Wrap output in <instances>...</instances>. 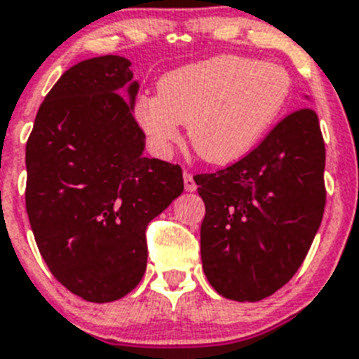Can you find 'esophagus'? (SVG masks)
Instances as JSON below:
<instances>
[{"label": "esophagus", "instance_id": "esophagus-1", "mask_svg": "<svg viewBox=\"0 0 359 359\" xmlns=\"http://www.w3.org/2000/svg\"><path fill=\"white\" fill-rule=\"evenodd\" d=\"M183 182H185V191H196V182H194V177H192L191 172H183Z\"/></svg>", "mask_w": 359, "mask_h": 359}]
</instances>
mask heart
Returning a JSON list of instances; mask_svg holds the SVG:
<instances>
[{
  "label": "heart",
  "mask_w": 359,
  "mask_h": 359,
  "mask_svg": "<svg viewBox=\"0 0 359 359\" xmlns=\"http://www.w3.org/2000/svg\"><path fill=\"white\" fill-rule=\"evenodd\" d=\"M292 93L283 66L248 56L222 55L177 67L158 82V97L135 102V119L159 152L182 137L201 159L227 165L250 152L271 128Z\"/></svg>",
  "instance_id": "obj_1"
}]
</instances>
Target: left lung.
<instances>
[{
    "label": "left lung",
    "instance_id": "left-lung-1",
    "mask_svg": "<svg viewBox=\"0 0 359 359\" xmlns=\"http://www.w3.org/2000/svg\"><path fill=\"white\" fill-rule=\"evenodd\" d=\"M194 182L205 203L201 264L212 288L240 303L273 295L301 268L325 212L318 114L295 109L244 158Z\"/></svg>",
    "mask_w": 359,
    "mask_h": 359
}]
</instances>
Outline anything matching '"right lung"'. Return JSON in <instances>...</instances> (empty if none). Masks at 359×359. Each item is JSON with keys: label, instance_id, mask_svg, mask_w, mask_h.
Masks as SVG:
<instances>
[{"label": "right lung", "instance_id": "obj_1", "mask_svg": "<svg viewBox=\"0 0 359 359\" xmlns=\"http://www.w3.org/2000/svg\"><path fill=\"white\" fill-rule=\"evenodd\" d=\"M132 79L130 60L115 55L69 67L40 104L25 147L38 250L53 277L91 303L137 286L148 224L183 192L180 165L143 156Z\"/></svg>", "mask_w": 359, "mask_h": 359}]
</instances>
